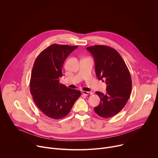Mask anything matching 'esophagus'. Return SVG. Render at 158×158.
Segmentation results:
<instances>
[{"label":"esophagus","instance_id":"34e87169","mask_svg":"<svg viewBox=\"0 0 158 158\" xmlns=\"http://www.w3.org/2000/svg\"><path fill=\"white\" fill-rule=\"evenodd\" d=\"M82 94L85 95V96H88V95H91L93 93L91 92H87V91H82Z\"/></svg>","mask_w":158,"mask_h":158}]
</instances>
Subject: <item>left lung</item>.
<instances>
[{
    "label": "left lung",
    "mask_w": 158,
    "mask_h": 158,
    "mask_svg": "<svg viewBox=\"0 0 158 158\" xmlns=\"http://www.w3.org/2000/svg\"><path fill=\"white\" fill-rule=\"evenodd\" d=\"M95 62L97 77L107 84L106 94L97 91L99 104L94 111L99 116H114L124 107L130 98L132 81L127 67L119 52L109 46L96 45L86 48Z\"/></svg>",
    "instance_id": "obj_1"
}]
</instances>
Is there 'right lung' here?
<instances>
[{"label":"right lung","mask_w":158,"mask_h":158,"mask_svg":"<svg viewBox=\"0 0 158 158\" xmlns=\"http://www.w3.org/2000/svg\"><path fill=\"white\" fill-rule=\"evenodd\" d=\"M78 46L54 44L37 57L31 73L30 91L34 101L46 116L59 119L69 113L81 93L59 83L62 66Z\"/></svg>","instance_id":"obj_1"}]
</instances>
